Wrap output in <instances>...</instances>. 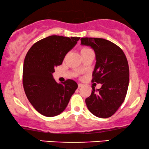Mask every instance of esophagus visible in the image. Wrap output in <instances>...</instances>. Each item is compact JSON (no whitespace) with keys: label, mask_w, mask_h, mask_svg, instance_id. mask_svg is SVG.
Instances as JSON below:
<instances>
[{"label":"esophagus","mask_w":149,"mask_h":149,"mask_svg":"<svg viewBox=\"0 0 149 149\" xmlns=\"http://www.w3.org/2000/svg\"><path fill=\"white\" fill-rule=\"evenodd\" d=\"M83 86V84H81V83H79L78 84V88H81V87H82Z\"/></svg>","instance_id":"34e87169"}]
</instances>
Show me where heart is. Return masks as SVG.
<instances>
[{
    "label": "heart",
    "instance_id": "b5f03b06",
    "mask_svg": "<svg viewBox=\"0 0 149 149\" xmlns=\"http://www.w3.org/2000/svg\"><path fill=\"white\" fill-rule=\"evenodd\" d=\"M80 50H81V54H84L85 52H91V49L90 48H89L88 47H86V46H83L81 47L80 48Z\"/></svg>",
    "mask_w": 149,
    "mask_h": 149
}]
</instances>
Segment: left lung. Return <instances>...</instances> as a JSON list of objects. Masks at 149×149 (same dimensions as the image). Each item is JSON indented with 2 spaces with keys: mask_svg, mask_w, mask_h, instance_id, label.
I'll list each match as a JSON object with an SVG mask.
<instances>
[{
  "mask_svg": "<svg viewBox=\"0 0 149 149\" xmlns=\"http://www.w3.org/2000/svg\"><path fill=\"white\" fill-rule=\"evenodd\" d=\"M81 45L94 50L96 64L92 83H101L100 89L92 88L85 99L89 111L100 118L111 117L125 100L129 85L130 70L123 50L109 40L100 38H81Z\"/></svg>",
  "mask_w": 149,
  "mask_h": 149,
  "instance_id": "obj_1",
  "label": "left lung"
}]
</instances>
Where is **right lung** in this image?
<instances>
[{"instance_id": "right-lung-1", "label": "right lung", "mask_w": 149, "mask_h": 149, "mask_svg": "<svg viewBox=\"0 0 149 149\" xmlns=\"http://www.w3.org/2000/svg\"><path fill=\"white\" fill-rule=\"evenodd\" d=\"M79 38L49 36L35 42L26 54L22 77L24 91L31 104L42 115L54 117L64 111L78 87L71 79L58 83L52 73Z\"/></svg>"}]
</instances>
